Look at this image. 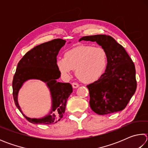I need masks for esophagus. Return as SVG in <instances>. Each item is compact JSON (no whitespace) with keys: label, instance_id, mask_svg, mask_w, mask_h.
I'll list each match as a JSON object with an SVG mask.
<instances>
[{"label":"esophagus","instance_id":"34e87169","mask_svg":"<svg viewBox=\"0 0 148 148\" xmlns=\"http://www.w3.org/2000/svg\"><path fill=\"white\" fill-rule=\"evenodd\" d=\"M72 87H73V88H77V87H79L78 84L76 83V82H74V83H72Z\"/></svg>","mask_w":148,"mask_h":148}]
</instances>
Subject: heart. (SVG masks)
I'll use <instances>...</instances> for the list:
<instances>
[{
	"instance_id": "1",
	"label": "heart",
	"mask_w": 148,
	"mask_h": 148,
	"mask_svg": "<svg viewBox=\"0 0 148 148\" xmlns=\"http://www.w3.org/2000/svg\"><path fill=\"white\" fill-rule=\"evenodd\" d=\"M108 56L101 47L77 46L66 51L64 57L57 59L56 65L60 73L69 78L76 69L77 77L85 83L91 84L101 78L106 70Z\"/></svg>"
}]
</instances>
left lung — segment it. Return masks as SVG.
Masks as SVG:
<instances>
[{"label":"left lung","instance_id":"1","mask_svg":"<svg viewBox=\"0 0 148 148\" xmlns=\"http://www.w3.org/2000/svg\"><path fill=\"white\" fill-rule=\"evenodd\" d=\"M96 42L106 51V71L97 81L87 86L92 111L106 115L123 110L136 89L134 62L121 45L112 36L97 34L84 36L79 41Z\"/></svg>","mask_w":148,"mask_h":148}]
</instances>
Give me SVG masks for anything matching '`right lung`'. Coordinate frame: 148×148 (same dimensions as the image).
<instances>
[{
    "label": "right lung",
    "instance_id": "obj_1",
    "mask_svg": "<svg viewBox=\"0 0 148 148\" xmlns=\"http://www.w3.org/2000/svg\"><path fill=\"white\" fill-rule=\"evenodd\" d=\"M64 40L57 38L34 47L22 57L17 64L12 88L15 104L23 116L33 124L49 125L61 119L65 111L66 104L72 92V85L57 82L61 76L56 65L59 50L65 44ZM39 79L47 84L52 97V109L42 119H31L23 114L17 101L19 89L27 80Z\"/></svg>",
    "mask_w": 148,
    "mask_h": 148
}]
</instances>
